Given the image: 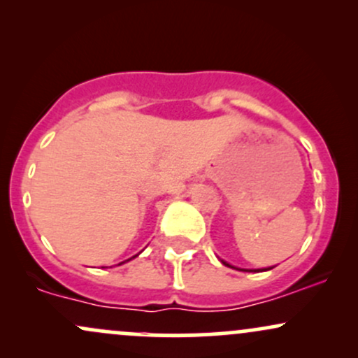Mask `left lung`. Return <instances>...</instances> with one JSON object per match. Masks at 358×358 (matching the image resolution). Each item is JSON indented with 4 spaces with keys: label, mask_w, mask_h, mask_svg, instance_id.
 <instances>
[{
    "label": "left lung",
    "mask_w": 358,
    "mask_h": 358,
    "mask_svg": "<svg viewBox=\"0 0 358 358\" xmlns=\"http://www.w3.org/2000/svg\"><path fill=\"white\" fill-rule=\"evenodd\" d=\"M222 264H224V266H229V268H234V266H231V264H229V262H225V261H222ZM234 269H237V268H234ZM269 269H273V268H268V269H257V271H269ZM239 271H248V273H250V269H239Z\"/></svg>",
    "instance_id": "8db88e82"
}]
</instances>
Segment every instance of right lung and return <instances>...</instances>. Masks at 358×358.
<instances>
[{
	"label": "right lung",
	"instance_id": "add662e5",
	"mask_svg": "<svg viewBox=\"0 0 358 358\" xmlns=\"http://www.w3.org/2000/svg\"><path fill=\"white\" fill-rule=\"evenodd\" d=\"M136 256H138V254H136ZM136 256H133V257H136ZM133 257H131V259H133ZM131 259H127V261H131Z\"/></svg>",
	"mask_w": 358,
	"mask_h": 358
}]
</instances>
